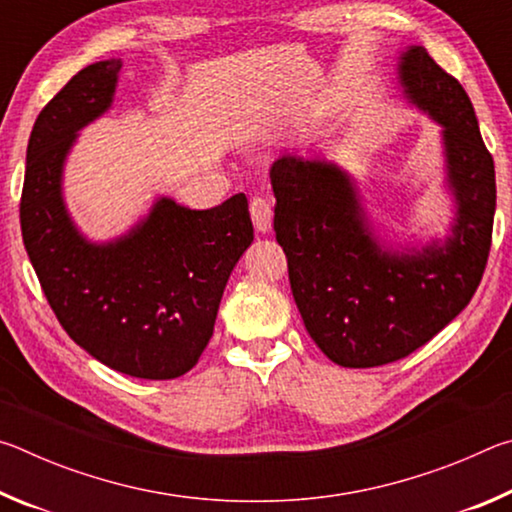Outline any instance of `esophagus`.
<instances>
[{
	"label": "esophagus",
	"instance_id": "34e87169",
	"mask_svg": "<svg viewBox=\"0 0 512 512\" xmlns=\"http://www.w3.org/2000/svg\"><path fill=\"white\" fill-rule=\"evenodd\" d=\"M250 216H253L255 230L257 232H268L273 225V205L264 196H255L250 201Z\"/></svg>",
	"mask_w": 512,
	"mask_h": 512
}]
</instances>
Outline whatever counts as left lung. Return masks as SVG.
Here are the masks:
<instances>
[{"instance_id":"1","label":"left lung","mask_w":512,"mask_h":512,"mask_svg":"<svg viewBox=\"0 0 512 512\" xmlns=\"http://www.w3.org/2000/svg\"><path fill=\"white\" fill-rule=\"evenodd\" d=\"M404 94L445 126L456 221L445 244L393 253L372 235L357 187L336 164L282 155L271 167L273 228L311 339L343 368L409 357L452 323L479 287L492 244L497 185L472 101L424 47L397 65Z\"/></svg>"}]
</instances>
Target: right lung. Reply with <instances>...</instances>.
<instances>
[{
  "label": "right lung",
  "mask_w": 512,
  "mask_h": 512,
  "mask_svg": "<svg viewBox=\"0 0 512 512\" xmlns=\"http://www.w3.org/2000/svg\"><path fill=\"white\" fill-rule=\"evenodd\" d=\"M121 60L83 67L33 124L20 225L49 307L69 339L124 375L176 379L214 332L232 268L253 241L248 198L212 210L160 198L142 223L90 244L63 203V164L76 133L110 108Z\"/></svg>",
  "instance_id": "add662e5"
}]
</instances>
